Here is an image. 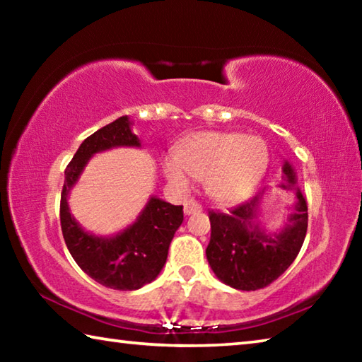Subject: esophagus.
<instances>
[{
  "instance_id": "esophagus-1",
  "label": "esophagus",
  "mask_w": 362,
  "mask_h": 362,
  "mask_svg": "<svg viewBox=\"0 0 362 362\" xmlns=\"http://www.w3.org/2000/svg\"><path fill=\"white\" fill-rule=\"evenodd\" d=\"M203 211V207H201L199 203H196V201H187L185 206H183V212H185V216H192V214H198Z\"/></svg>"
}]
</instances>
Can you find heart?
I'll use <instances>...</instances> for the list:
<instances>
[{"mask_svg":"<svg viewBox=\"0 0 362 362\" xmlns=\"http://www.w3.org/2000/svg\"><path fill=\"white\" fill-rule=\"evenodd\" d=\"M163 173L177 192L192 187L191 177L204 180L207 196L217 204L243 201L262 180L268 168V148L262 139L240 132H196L168 151Z\"/></svg>","mask_w":362,"mask_h":362,"instance_id":"b5f03b06","label":"heart"}]
</instances>
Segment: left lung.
I'll return each instance as SVG.
<instances>
[{
  "label": "left lung",
  "instance_id": "1",
  "mask_svg": "<svg viewBox=\"0 0 362 362\" xmlns=\"http://www.w3.org/2000/svg\"><path fill=\"white\" fill-rule=\"evenodd\" d=\"M283 174L284 182L279 187L296 193V203L279 231L265 230L259 220L265 189L233 207L228 214L209 212L207 262L216 276L233 289L257 291L272 284L291 267L302 249L308 226V207L289 161H284Z\"/></svg>",
  "mask_w": 362,
  "mask_h": 362
}]
</instances>
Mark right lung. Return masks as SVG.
<instances>
[{
    "mask_svg": "<svg viewBox=\"0 0 362 362\" xmlns=\"http://www.w3.org/2000/svg\"><path fill=\"white\" fill-rule=\"evenodd\" d=\"M129 116H121L95 131L79 145L65 169L60 198V225L66 247L78 267L97 283L118 291H137L158 278L166 263L169 244L183 222V206H174L151 196L136 222L112 236L86 231L71 216L70 189L76 185L95 153L136 146L140 140L131 129Z\"/></svg>",
    "mask_w": 362,
    "mask_h": 362,
    "instance_id": "obj_1",
    "label": "right lung"
}]
</instances>
